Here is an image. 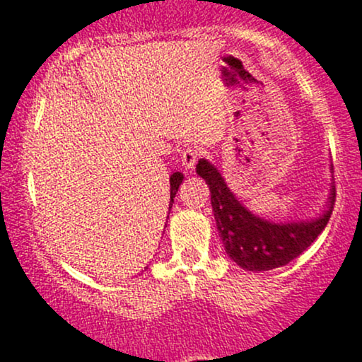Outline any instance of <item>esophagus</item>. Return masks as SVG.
Listing matches in <instances>:
<instances>
[{"label":"esophagus","mask_w":362,"mask_h":362,"mask_svg":"<svg viewBox=\"0 0 362 362\" xmlns=\"http://www.w3.org/2000/svg\"><path fill=\"white\" fill-rule=\"evenodd\" d=\"M202 158V151L198 147H186L185 151L181 153V163L185 166L186 171H193L194 164L198 163V159Z\"/></svg>","instance_id":"esophagus-1"}]
</instances>
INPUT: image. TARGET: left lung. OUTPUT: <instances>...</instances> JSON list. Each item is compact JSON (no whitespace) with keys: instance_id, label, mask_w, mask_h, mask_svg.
<instances>
[{"instance_id":"8db88e82","label":"left lung","mask_w":362,"mask_h":362,"mask_svg":"<svg viewBox=\"0 0 362 362\" xmlns=\"http://www.w3.org/2000/svg\"><path fill=\"white\" fill-rule=\"evenodd\" d=\"M196 173L211 191V206L225 252L243 270L263 272L287 265L304 253L322 233L332 215L336 188L332 186L327 208L309 221L275 223L248 211L226 186L220 171L206 159H199Z\"/></svg>"}]
</instances>
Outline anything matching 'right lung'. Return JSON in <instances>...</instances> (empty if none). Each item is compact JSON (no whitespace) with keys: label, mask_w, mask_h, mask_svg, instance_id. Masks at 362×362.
I'll use <instances>...</instances> for the list:
<instances>
[{"label":"right lung","mask_w":362,"mask_h":362,"mask_svg":"<svg viewBox=\"0 0 362 362\" xmlns=\"http://www.w3.org/2000/svg\"><path fill=\"white\" fill-rule=\"evenodd\" d=\"M182 174L181 173H173L171 174V177H169V211H171V208H173V203H174V196H176V193H177V188H180V185L182 182ZM168 218H169V213H168Z\"/></svg>","instance_id":"add662e5"}]
</instances>
